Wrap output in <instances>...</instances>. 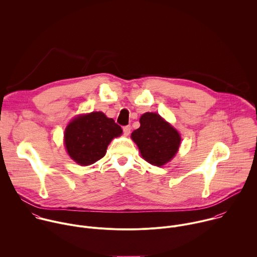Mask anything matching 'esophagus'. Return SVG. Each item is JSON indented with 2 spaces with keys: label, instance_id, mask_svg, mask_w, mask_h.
Returning a JSON list of instances; mask_svg holds the SVG:
<instances>
[{
  "label": "esophagus",
  "instance_id": "1",
  "mask_svg": "<svg viewBox=\"0 0 257 257\" xmlns=\"http://www.w3.org/2000/svg\"><path fill=\"white\" fill-rule=\"evenodd\" d=\"M123 132H124V135L128 136L131 132V126L130 125H127V126H124L123 127Z\"/></svg>",
  "mask_w": 257,
  "mask_h": 257
}]
</instances>
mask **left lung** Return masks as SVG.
Listing matches in <instances>:
<instances>
[{
    "label": "left lung",
    "instance_id": "left-lung-1",
    "mask_svg": "<svg viewBox=\"0 0 257 257\" xmlns=\"http://www.w3.org/2000/svg\"><path fill=\"white\" fill-rule=\"evenodd\" d=\"M140 127L131 134L142 157L152 165L161 166L172 160L181 145V135L176 128L157 113L140 117Z\"/></svg>",
    "mask_w": 257,
    "mask_h": 257
}]
</instances>
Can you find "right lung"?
<instances>
[{
    "mask_svg": "<svg viewBox=\"0 0 257 257\" xmlns=\"http://www.w3.org/2000/svg\"><path fill=\"white\" fill-rule=\"evenodd\" d=\"M122 134L121 127L102 112L73 118L64 131V145L70 158L79 165H91L105 156L113 138Z\"/></svg>",
    "mask_w": 257,
    "mask_h": 257,
    "instance_id": "1",
    "label": "right lung"
}]
</instances>
